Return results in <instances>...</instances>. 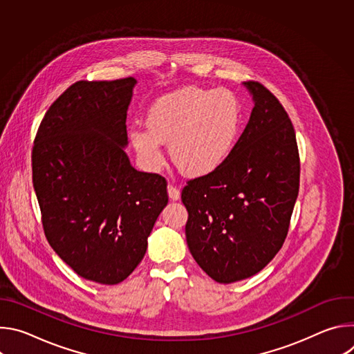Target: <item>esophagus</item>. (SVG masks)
Wrapping results in <instances>:
<instances>
[{"mask_svg":"<svg viewBox=\"0 0 354 354\" xmlns=\"http://www.w3.org/2000/svg\"><path fill=\"white\" fill-rule=\"evenodd\" d=\"M168 196H169L171 200H179L180 198V190L176 186L169 185L168 186Z\"/></svg>","mask_w":354,"mask_h":354,"instance_id":"esophagus-1","label":"esophagus"}]
</instances>
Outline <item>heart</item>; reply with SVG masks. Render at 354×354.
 Listing matches in <instances>:
<instances>
[{"label": "heart", "mask_w": 354, "mask_h": 354, "mask_svg": "<svg viewBox=\"0 0 354 354\" xmlns=\"http://www.w3.org/2000/svg\"><path fill=\"white\" fill-rule=\"evenodd\" d=\"M238 127L239 106L231 92L187 86L160 97L147 112L145 130L133 129L129 138L145 165L158 167L160 144H169L174 165L198 178L227 161Z\"/></svg>", "instance_id": "b5f03b06"}]
</instances>
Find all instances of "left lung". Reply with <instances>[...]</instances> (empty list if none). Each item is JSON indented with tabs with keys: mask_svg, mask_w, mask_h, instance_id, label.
Masks as SVG:
<instances>
[{
	"mask_svg": "<svg viewBox=\"0 0 354 354\" xmlns=\"http://www.w3.org/2000/svg\"><path fill=\"white\" fill-rule=\"evenodd\" d=\"M254 96L249 122L227 161L187 180L186 242L197 265L217 283L261 272L281 249L299 189V154L292 123L261 82H243Z\"/></svg>",
	"mask_w": 354,
	"mask_h": 354,
	"instance_id": "obj_1",
	"label": "left lung"
}]
</instances>
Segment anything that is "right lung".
Instances as JSON below:
<instances>
[{"label":"right lung","instance_id":"obj_1","mask_svg":"<svg viewBox=\"0 0 354 354\" xmlns=\"http://www.w3.org/2000/svg\"><path fill=\"white\" fill-rule=\"evenodd\" d=\"M133 77L78 81L46 112L32 148L44 235L81 277L118 284L138 266L168 205L167 180L130 165Z\"/></svg>","mask_w":354,"mask_h":354}]
</instances>
